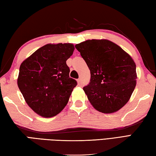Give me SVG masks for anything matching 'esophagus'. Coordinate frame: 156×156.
I'll list each match as a JSON object with an SVG mask.
<instances>
[{
	"label": "esophagus",
	"mask_w": 156,
	"mask_h": 156,
	"mask_svg": "<svg viewBox=\"0 0 156 156\" xmlns=\"http://www.w3.org/2000/svg\"><path fill=\"white\" fill-rule=\"evenodd\" d=\"M78 84L79 86L83 85V83H82V79L81 78H78Z\"/></svg>",
	"instance_id": "1"
}]
</instances>
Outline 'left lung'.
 <instances>
[{"instance_id":"obj_1","label":"left lung","mask_w":156,"mask_h":156,"mask_svg":"<svg viewBox=\"0 0 156 156\" xmlns=\"http://www.w3.org/2000/svg\"><path fill=\"white\" fill-rule=\"evenodd\" d=\"M90 73L83 87L90 104L103 113L115 112L128 101L136 84V64L121 47L106 39L76 44Z\"/></svg>"}]
</instances>
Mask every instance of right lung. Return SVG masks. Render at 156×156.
<instances>
[{
	"instance_id": "1",
	"label": "right lung",
	"mask_w": 156,
	"mask_h": 156,
	"mask_svg": "<svg viewBox=\"0 0 156 156\" xmlns=\"http://www.w3.org/2000/svg\"><path fill=\"white\" fill-rule=\"evenodd\" d=\"M73 50L71 44L45 45L20 67V90L30 108L41 117L58 114L77 85L76 80L69 77L66 64Z\"/></svg>"
}]
</instances>
